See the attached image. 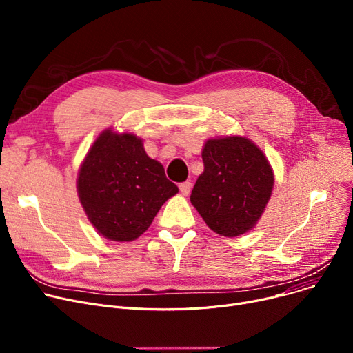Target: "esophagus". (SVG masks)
I'll return each instance as SVG.
<instances>
[{
	"instance_id": "34e87169",
	"label": "esophagus",
	"mask_w": 353,
	"mask_h": 353,
	"mask_svg": "<svg viewBox=\"0 0 353 353\" xmlns=\"http://www.w3.org/2000/svg\"><path fill=\"white\" fill-rule=\"evenodd\" d=\"M191 186H192V183L190 182V181H185V182H182V183H179V191H181V194L182 195H188L190 192H191Z\"/></svg>"
}]
</instances>
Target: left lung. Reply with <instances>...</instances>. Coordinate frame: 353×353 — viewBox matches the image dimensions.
Instances as JSON below:
<instances>
[{"mask_svg": "<svg viewBox=\"0 0 353 353\" xmlns=\"http://www.w3.org/2000/svg\"><path fill=\"white\" fill-rule=\"evenodd\" d=\"M203 172L191 194L205 223L222 236L251 231L272 195L274 171L256 145L245 137L211 138L202 150Z\"/></svg>", "mask_w": 353, "mask_h": 353, "instance_id": "8db88e82", "label": "left lung"}]
</instances>
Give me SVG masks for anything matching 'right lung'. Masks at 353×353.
<instances>
[{
    "instance_id": "1",
    "label": "right lung",
    "mask_w": 353,
    "mask_h": 353,
    "mask_svg": "<svg viewBox=\"0 0 353 353\" xmlns=\"http://www.w3.org/2000/svg\"><path fill=\"white\" fill-rule=\"evenodd\" d=\"M79 202L103 238L130 242L148 230L161 206L178 194L162 165L131 132L102 131L81 163Z\"/></svg>"
}]
</instances>
